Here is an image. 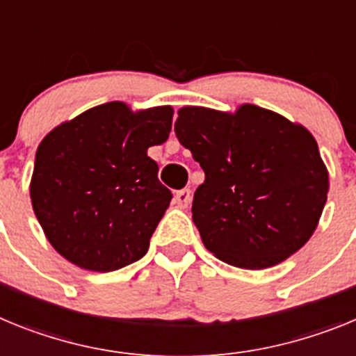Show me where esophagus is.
Wrapping results in <instances>:
<instances>
[{
	"label": "esophagus",
	"instance_id": "esophagus-1",
	"mask_svg": "<svg viewBox=\"0 0 356 356\" xmlns=\"http://www.w3.org/2000/svg\"><path fill=\"white\" fill-rule=\"evenodd\" d=\"M175 203L178 207H181V209H185L191 203V188H181V191H178L175 194Z\"/></svg>",
	"mask_w": 356,
	"mask_h": 356
}]
</instances>
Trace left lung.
I'll return each mask as SVG.
<instances>
[{
  "instance_id": "1",
  "label": "left lung",
  "mask_w": 356,
  "mask_h": 356,
  "mask_svg": "<svg viewBox=\"0 0 356 356\" xmlns=\"http://www.w3.org/2000/svg\"><path fill=\"white\" fill-rule=\"evenodd\" d=\"M175 134L205 171L193 221L217 259L266 269L312 237L330 181L307 128L244 103L235 112L184 106Z\"/></svg>"
}]
</instances>
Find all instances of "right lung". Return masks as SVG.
<instances>
[{
	"label": "right lung",
	"instance_id": "right-lung-1",
	"mask_svg": "<svg viewBox=\"0 0 356 356\" xmlns=\"http://www.w3.org/2000/svg\"><path fill=\"white\" fill-rule=\"evenodd\" d=\"M171 124V106L134 112L110 102L44 137L30 181L31 207L65 260L110 273L146 254L172 197L147 149L168 140Z\"/></svg>",
	"mask_w": 356,
	"mask_h": 356
}]
</instances>
